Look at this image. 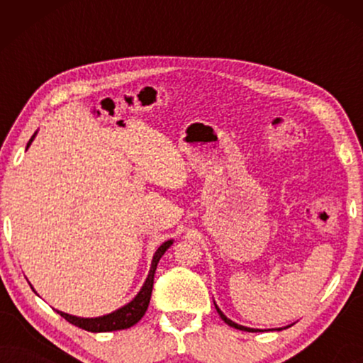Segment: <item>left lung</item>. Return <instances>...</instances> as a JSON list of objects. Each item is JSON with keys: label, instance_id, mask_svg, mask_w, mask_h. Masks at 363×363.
Listing matches in <instances>:
<instances>
[{"label": "left lung", "instance_id": "left-lung-1", "mask_svg": "<svg viewBox=\"0 0 363 363\" xmlns=\"http://www.w3.org/2000/svg\"><path fill=\"white\" fill-rule=\"evenodd\" d=\"M215 307H216L218 314H220V317H221V319H223V320H225L228 325H230V327H233V329H240V330H246V332H256V330H257V329H250V327L240 325V324H236V322H233L231 319H228V317H226V315H225V314H223V312H221V309H220V307H218V306H216V302H215ZM287 327H289V325H287ZM277 330H281V329H277Z\"/></svg>", "mask_w": 363, "mask_h": 363}]
</instances>
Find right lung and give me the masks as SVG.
Returning <instances> with one entry per match:
<instances>
[{
    "mask_svg": "<svg viewBox=\"0 0 363 363\" xmlns=\"http://www.w3.org/2000/svg\"><path fill=\"white\" fill-rule=\"evenodd\" d=\"M36 135H38V132H34L31 140L28 142L26 150L29 148V145H31L34 137ZM172 245H173V240H168L163 242L160 247H158V250L155 251V255H153L150 271H148V276H147L145 282H143L142 289L137 292V296L133 297L130 302H127L125 306L118 307L117 311H113V312H111V314H106V315H99V317H77V315H71V314H67V312H62L57 309H56V312L61 317H64L67 322H71V324L81 327V329L89 330V332H112V330L128 329V327L135 325L137 322L142 319L143 314L147 312L148 304H150V296H152V289H153V276H155L158 261H160V257L165 255V251Z\"/></svg>",
    "mask_w": 363,
    "mask_h": 363,
    "instance_id": "add662e5",
    "label": "right lung"
}]
</instances>
